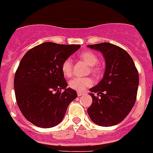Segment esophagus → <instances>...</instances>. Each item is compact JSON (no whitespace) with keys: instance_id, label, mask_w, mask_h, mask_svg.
I'll return each mask as SVG.
<instances>
[{"instance_id":"esophagus-1","label":"esophagus","mask_w":153,"mask_h":153,"mask_svg":"<svg viewBox=\"0 0 153 153\" xmlns=\"http://www.w3.org/2000/svg\"><path fill=\"white\" fill-rule=\"evenodd\" d=\"M83 92H77V95H78V96H82V95H83Z\"/></svg>"}]
</instances>
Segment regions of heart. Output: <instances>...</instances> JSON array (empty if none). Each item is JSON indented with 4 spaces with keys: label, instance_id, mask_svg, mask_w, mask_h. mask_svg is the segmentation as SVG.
<instances>
[{
    "label": "heart",
    "instance_id": "1",
    "mask_svg": "<svg viewBox=\"0 0 153 153\" xmlns=\"http://www.w3.org/2000/svg\"><path fill=\"white\" fill-rule=\"evenodd\" d=\"M79 58L90 66V72L93 75L99 76L101 74V69L96 65L99 61V57L95 53L90 51H86L79 54ZM61 71L65 77H71L73 74V63L71 58H67L61 65ZM93 84V80L90 77H75L70 80L69 86L76 91H83L86 87L91 86Z\"/></svg>",
    "mask_w": 153,
    "mask_h": 153
}]
</instances>
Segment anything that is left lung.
Segmentation results:
<instances>
[{"label":"left lung","mask_w":153,"mask_h":153,"mask_svg":"<svg viewBox=\"0 0 153 153\" xmlns=\"http://www.w3.org/2000/svg\"><path fill=\"white\" fill-rule=\"evenodd\" d=\"M87 47L100 51L105 61L103 78L89 89L92 103L88 114L99 126L116 125L127 117L135 104L138 71L128 53L115 45L104 42Z\"/></svg>","instance_id":"8db88e82"}]
</instances>
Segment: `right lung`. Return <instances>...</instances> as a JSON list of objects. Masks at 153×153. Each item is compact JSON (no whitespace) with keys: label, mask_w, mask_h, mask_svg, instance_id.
I'll list each match as a JSON object with an SVG mask.
<instances>
[{"label":"right lung","mask_w":153,"mask_h":153,"mask_svg":"<svg viewBox=\"0 0 153 153\" xmlns=\"http://www.w3.org/2000/svg\"><path fill=\"white\" fill-rule=\"evenodd\" d=\"M79 48V45L47 42L23 56L15 74L14 90L18 107L29 122L49 128L62 121L77 94L67 88L61 65Z\"/></svg>","instance_id":"1"}]
</instances>
